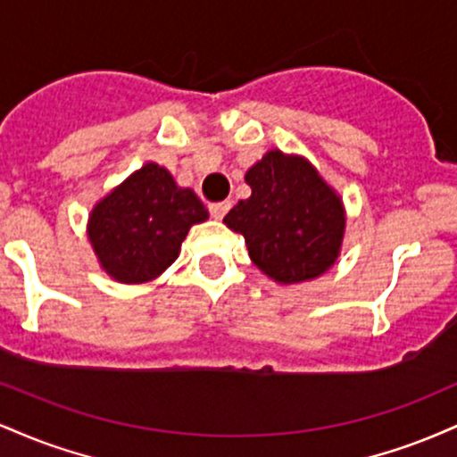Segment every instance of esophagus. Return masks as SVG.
Wrapping results in <instances>:
<instances>
[{
    "mask_svg": "<svg viewBox=\"0 0 457 457\" xmlns=\"http://www.w3.org/2000/svg\"><path fill=\"white\" fill-rule=\"evenodd\" d=\"M208 211H211V217L212 219H223L225 217V212L229 211V202H217V204H211V206H208Z\"/></svg>",
    "mask_w": 457,
    "mask_h": 457,
    "instance_id": "1",
    "label": "esophagus"
}]
</instances>
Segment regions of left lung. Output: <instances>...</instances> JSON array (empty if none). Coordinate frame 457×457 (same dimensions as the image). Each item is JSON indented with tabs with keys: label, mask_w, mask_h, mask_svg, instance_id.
<instances>
[{
	"label": "left lung",
	"mask_w": 457,
	"mask_h": 457,
	"mask_svg": "<svg viewBox=\"0 0 457 457\" xmlns=\"http://www.w3.org/2000/svg\"><path fill=\"white\" fill-rule=\"evenodd\" d=\"M251 197L223 223L245 236L249 258L277 283L327 272L342 249L345 212L337 193L303 156L270 150L245 176Z\"/></svg>",
	"instance_id": "left-lung-1"
}]
</instances>
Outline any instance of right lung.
Wrapping results in <instances>:
<instances>
[{
	"mask_svg": "<svg viewBox=\"0 0 457 457\" xmlns=\"http://www.w3.org/2000/svg\"><path fill=\"white\" fill-rule=\"evenodd\" d=\"M208 211L191 188H180L165 167L145 162L94 206L87 236L107 275L144 283L174 264L191 225Z\"/></svg>",
	"mask_w": 457,
	"mask_h": 457,
	"instance_id": "1",
	"label": "right lung"
}]
</instances>
